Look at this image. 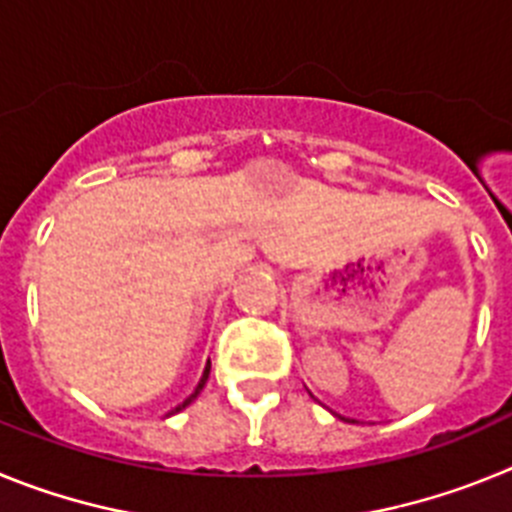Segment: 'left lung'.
<instances>
[{"label":"left lung","mask_w":512,"mask_h":512,"mask_svg":"<svg viewBox=\"0 0 512 512\" xmlns=\"http://www.w3.org/2000/svg\"><path fill=\"white\" fill-rule=\"evenodd\" d=\"M351 423H354V420H351Z\"/></svg>","instance_id":"1"}]
</instances>
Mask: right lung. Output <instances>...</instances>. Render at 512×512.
<instances>
[{
	"label": "right lung",
	"instance_id": "1",
	"mask_svg": "<svg viewBox=\"0 0 512 512\" xmlns=\"http://www.w3.org/2000/svg\"><path fill=\"white\" fill-rule=\"evenodd\" d=\"M207 377H210V361H207V364H205V372H202V377H200V384H197V387H194V392H192V395H189V397H187V400H184V402H182V405H176V408H174V410H171V413H169V415H176V413H182V410H184V408H187V405H192V402H194V400H197V395H200V392H202V387H205V384H207ZM169 415H166V418H169Z\"/></svg>",
	"mask_w": 512,
	"mask_h": 512
}]
</instances>
